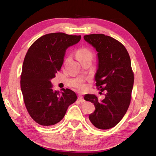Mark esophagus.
<instances>
[{"label":"esophagus","mask_w":156,"mask_h":156,"mask_svg":"<svg viewBox=\"0 0 156 156\" xmlns=\"http://www.w3.org/2000/svg\"><path fill=\"white\" fill-rule=\"evenodd\" d=\"M79 101L80 102H81V103H84V101H85V100H84L83 97L81 95H79Z\"/></svg>","instance_id":"34e87169"}]
</instances>
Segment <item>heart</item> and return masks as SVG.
I'll return each instance as SVG.
<instances>
[{"label":"heart","mask_w":156,"mask_h":156,"mask_svg":"<svg viewBox=\"0 0 156 156\" xmlns=\"http://www.w3.org/2000/svg\"><path fill=\"white\" fill-rule=\"evenodd\" d=\"M75 56H76V58L79 61H81L84 59H92L94 54L92 53V51L87 48H82L78 49L75 53ZM76 88H77L79 90L83 91L86 88V86L82 83V82H79L76 85H75Z\"/></svg>","instance_id":"heart-1"}]
</instances>
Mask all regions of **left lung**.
<instances>
[{"label":"left lung","instance_id":"8db88e82","mask_svg":"<svg viewBox=\"0 0 156 156\" xmlns=\"http://www.w3.org/2000/svg\"><path fill=\"white\" fill-rule=\"evenodd\" d=\"M84 39L98 52L96 85L101 92L106 90L102 100L94 94L84 96L96 108L89 120L97 128L108 129L119 123L130 104L134 83L130 57L124 45L111 36L92 34Z\"/></svg>","mask_w":156,"mask_h":156}]
</instances>
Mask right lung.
Returning <instances> with one entry per match:
<instances>
[{"label":"right lung","mask_w":156,"mask_h":156,"mask_svg":"<svg viewBox=\"0 0 156 156\" xmlns=\"http://www.w3.org/2000/svg\"><path fill=\"white\" fill-rule=\"evenodd\" d=\"M81 36L55 32L42 36L28 50L23 61L21 89L27 110L36 123L44 126L57 124L68 107L77 100L70 89H52L51 79L60 70L66 50L77 44Z\"/></svg>","instance_id":"1"}]
</instances>
